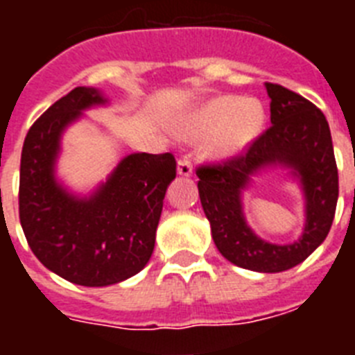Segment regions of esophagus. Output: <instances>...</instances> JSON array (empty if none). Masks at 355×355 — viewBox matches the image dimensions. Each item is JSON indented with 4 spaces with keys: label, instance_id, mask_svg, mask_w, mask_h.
<instances>
[{
    "label": "esophagus",
    "instance_id": "obj_1",
    "mask_svg": "<svg viewBox=\"0 0 355 355\" xmlns=\"http://www.w3.org/2000/svg\"><path fill=\"white\" fill-rule=\"evenodd\" d=\"M193 173V164L189 160L188 156H182L180 160H178V175H182V177H189Z\"/></svg>",
    "mask_w": 355,
    "mask_h": 355
}]
</instances>
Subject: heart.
<instances>
[{
    "instance_id": "1",
    "label": "heart",
    "mask_w": 355,
    "mask_h": 355,
    "mask_svg": "<svg viewBox=\"0 0 355 355\" xmlns=\"http://www.w3.org/2000/svg\"><path fill=\"white\" fill-rule=\"evenodd\" d=\"M265 123V110L256 99L239 96L217 97L189 119L186 134L191 139H214L217 155L230 156L243 150L258 138Z\"/></svg>"
}]
</instances>
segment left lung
Returning <instances> with one entry per match:
<instances>
[{
  "label": "left lung",
  "mask_w": 355,
  "mask_h": 355,
  "mask_svg": "<svg viewBox=\"0 0 355 355\" xmlns=\"http://www.w3.org/2000/svg\"><path fill=\"white\" fill-rule=\"evenodd\" d=\"M270 125L236 156L197 167L199 195L219 252L243 269L280 272L302 263L330 232L339 197V175L324 114L306 97L265 83ZM269 163L295 166L306 193V228L293 245H270L254 236L241 216L239 191L248 175Z\"/></svg>",
  "instance_id": "1"
}]
</instances>
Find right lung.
Instances as JSON below:
<instances>
[{
  "label": "right lung",
  "mask_w": 355,
  "mask_h": 355,
  "mask_svg": "<svg viewBox=\"0 0 355 355\" xmlns=\"http://www.w3.org/2000/svg\"><path fill=\"white\" fill-rule=\"evenodd\" d=\"M103 103L73 88L31 125L19 164V223L35 256L86 287L112 286L144 269L155 248L166 189L177 177L171 153L127 156L92 199L69 197L53 178L58 138L80 110Z\"/></svg>",
  "instance_id": "add662e5"
}]
</instances>
